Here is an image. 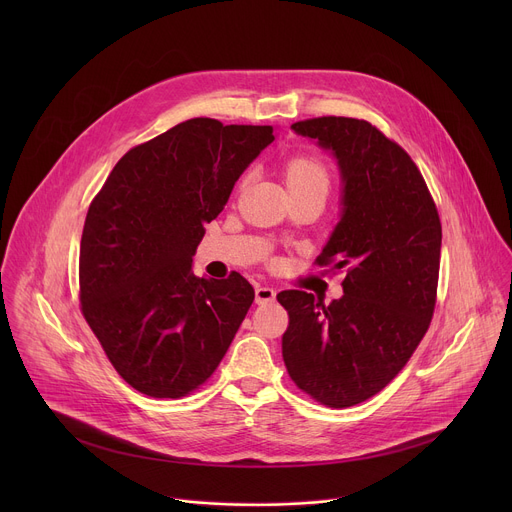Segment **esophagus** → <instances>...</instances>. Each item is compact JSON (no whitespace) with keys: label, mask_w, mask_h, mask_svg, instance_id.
<instances>
[{"label":"esophagus","mask_w":512,"mask_h":512,"mask_svg":"<svg viewBox=\"0 0 512 512\" xmlns=\"http://www.w3.org/2000/svg\"><path fill=\"white\" fill-rule=\"evenodd\" d=\"M275 294L277 291L269 285H257L255 287V302L257 304H267V302H273L275 300Z\"/></svg>","instance_id":"esophagus-1"}]
</instances>
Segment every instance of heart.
<instances>
[{
  "label": "heart",
  "instance_id": "obj_1",
  "mask_svg": "<svg viewBox=\"0 0 512 512\" xmlns=\"http://www.w3.org/2000/svg\"><path fill=\"white\" fill-rule=\"evenodd\" d=\"M285 182L289 192H320L326 196L332 186V176L320 158L296 156L285 164Z\"/></svg>",
  "mask_w": 512,
  "mask_h": 512
}]
</instances>
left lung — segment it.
Listing matches in <instances>:
<instances>
[{"mask_svg":"<svg viewBox=\"0 0 512 512\" xmlns=\"http://www.w3.org/2000/svg\"><path fill=\"white\" fill-rule=\"evenodd\" d=\"M332 150L342 218L316 265L342 269L332 304L285 289V369L304 393L344 409L383 391L425 336L437 298L442 223L427 184L399 143L364 119L314 117L291 125Z\"/></svg>","mask_w":512,"mask_h":512,"instance_id":"8db88e82","label":"left lung"}]
</instances>
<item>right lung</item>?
Segmentation results:
<instances>
[{
    "mask_svg": "<svg viewBox=\"0 0 512 512\" xmlns=\"http://www.w3.org/2000/svg\"><path fill=\"white\" fill-rule=\"evenodd\" d=\"M273 139L271 125L188 119L131 148L93 198L81 239V310L135 391L186 397L227 354L255 289L237 271L196 277L192 255L204 223Z\"/></svg>",
    "mask_w": 512,
    "mask_h": 512,
    "instance_id": "right-lung-1",
    "label": "right lung"
}]
</instances>
